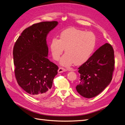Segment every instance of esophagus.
Instances as JSON below:
<instances>
[{
  "label": "esophagus",
  "mask_w": 125,
  "mask_h": 125,
  "mask_svg": "<svg viewBox=\"0 0 125 125\" xmlns=\"http://www.w3.org/2000/svg\"><path fill=\"white\" fill-rule=\"evenodd\" d=\"M67 70L66 69L63 68L62 67H60L59 69H58V73H63V72H64V71H67Z\"/></svg>",
  "instance_id": "1"
}]
</instances>
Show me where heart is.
<instances>
[{
	"instance_id": "heart-1",
	"label": "heart",
	"mask_w": 125,
	"mask_h": 125,
	"mask_svg": "<svg viewBox=\"0 0 125 125\" xmlns=\"http://www.w3.org/2000/svg\"><path fill=\"white\" fill-rule=\"evenodd\" d=\"M97 38L92 31H86L75 28L63 31L59 39L53 38L49 44L53 58L60 59L65 49V54L60 63L69 66L73 63L77 65L84 64L91 57L96 46Z\"/></svg>"
}]
</instances>
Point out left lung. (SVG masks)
<instances>
[{
    "label": "left lung",
    "instance_id": "1",
    "mask_svg": "<svg viewBox=\"0 0 125 125\" xmlns=\"http://www.w3.org/2000/svg\"><path fill=\"white\" fill-rule=\"evenodd\" d=\"M115 63L112 46L107 43L101 46L78 69L80 79L76 89L78 94L91 98L102 92L112 81Z\"/></svg>",
    "mask_w": 125,
    "mask_h": 125
}]
</instances>
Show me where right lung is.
<instances>
[{"instance_id":"obj_1","label":"right lung","mask_w":125,"mask_h":125,"mask_svg":"<svg viewBox=\"0 0 125 125\" xmlns=\"http://www.w3.org/2000/svg\"><path fill=\"white\" fill-rule=\"evenodd\" d=\"M58 24L56 21H43L26 28L13 47L15 76L21 88L35 98L48 94L57 65L48 59L47 36Z\"/></svg>"}]
</instances>
